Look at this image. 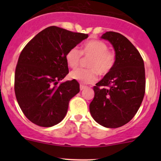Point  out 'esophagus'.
<instances>
[{"label": "esophagus", "mask_w": 161, "mask_h": 161, "mask_svg": "<svg viewBox=\"0 0 161 161\" xmlns=\"http://www.w3.org/2000/svg\"><path fill=\"white\" fill-rule=\"evenodd\" d=\"M86 88V86H83V85H80V90H81V91L84 90Z\"/></svg>", "instance_id": "esophagus-1"}]
</instances>
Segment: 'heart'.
<instances>
[{"mask_svg": "<svg viewBox=\"0 0 161 161\" xmlns=\"http://www.w3.org/2000/svg\"><path fill=\"white\" fill-rule=\"evenodd\" d=\"M82 55L91 57L88 61V69L78 68L70 73V78L83 83L91 84L97 79L98 73L101 75L108 74L116 63V54L114 51H109L108 46L101 40H91L86 42L81 50L74 47L70 48L66 53V60L70 67L78 66L82 60Z\"/></svg>", "mask_w": 161, "mask_h": 161, "instance_id": "obj_1", "label": "heart"}]
</instances>
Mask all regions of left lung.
<instances>
[{
  "instance_id": "8db88e82",
  "label": "left lung",
  "mask_w": 161,
  "mask_h": 161,
  "mask_svg": "<svg viewBox=\"0 0 161 161\" xmlns=\"http://www.w3.org/2000/svg\"><path fill=\"white\" fill-rule=\"evenodd\" d=\"M101 38L114 46L116 63L94 86L90 113L100 125L118 128L129 123L141 106L145 93V66L138 50L123 35L107 32Z\"/></svg>"
}]
</instances>
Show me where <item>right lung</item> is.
Masks as SVG:
<instances>
[{
  "mask_svg": "<svg viewBox=\"0 0 161 161\" xmlns=\"http://www.w3.org/2000/svg\"><path fill=\"white\" fill-rule=\"evenodd\" d=\"M88 36L53 25L24 47L16 66L14 91L22 111L32 123L51 127L66 116L79 84L74 79L57 84L69 73L66 52Z\"/></svg>",
  "mask_w": 161,
  "mask_h": 161,
  "instance_id": "add662e5",
  "label": "right lung"
}]
</instances>
